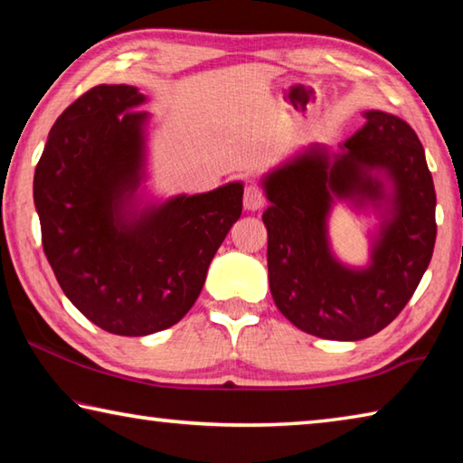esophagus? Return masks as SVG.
Listing matches in <instances>:
<instances>
[{
  "instance_id": "esophagus-1",
  "label": "esophagus",
  "mask_w": 463,
  "mask_h": 463,
  "mask_svg": "<svg viewBox=\"0 0 463 463\" xmlns=\"http://www.w3.org/2000/svg\"><path fill=\"white\" fill-rule=\"evenodd\" d=\"M245 208L250 210V213H255V210H260L265 206V194L260 185H249L245 190Z\"/></svg>"
}]
</instances>
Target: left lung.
<instances>
[{"mask_svg":"<svg viewBox=\"0 0 463 463\" xmlns=\"http://www.w3.org/2000/svg\"><path fill=\"white\" fill-rule=\"evenodd\" d=\"M380 173L392 184L390 196ZM263 185L271 202L263 213L269 288L289 323L320 339L359 341L401 315L429 268L437 237L433 177L409 124L370 109L343 153L310 145L265 175ZM333 199L389 203L365 270L339 264L327 249Z\"/></svg>","mask_w":463,"mask_h":463,"instance_id":"8db88e82","label":"left lung"}]
</instances>
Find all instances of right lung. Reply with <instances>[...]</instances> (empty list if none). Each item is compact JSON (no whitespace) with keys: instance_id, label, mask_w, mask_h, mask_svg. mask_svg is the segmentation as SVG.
<instances>
[{"instance_id":"right-lung-1","label":"right lung","mask_w":463,"mask_h":463,"mask_svg":"<svg viewBox=\"0 0 463 463\" xmlns=\"http://www.w3.org/2000/svg\"><path fill=\"white\" fill-rule=\"evenodd\" d=\"M145 101L96 85L52 124L34 171L43 249L73 307L104 331L145 336L179 323L242 210V184L130 213L143 177Z\"/></svg>"}]
</instances>
